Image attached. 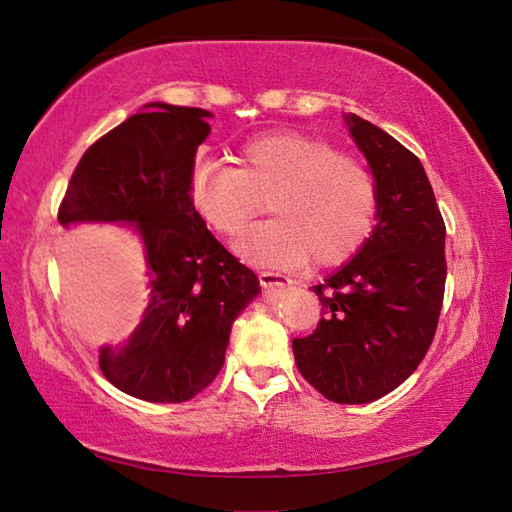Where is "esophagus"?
<instances>
[{"instance_id": "34e87169", "label": "esophagus", "mask_w": 512, "mask_h": 512, "mask_svg": "<svg viewBox=\"0 0 512 512\" xmlns=\"http://www.w3.org/2000/svg\"><path fill=\"white\" fill-rule=\"evenodd\" d=\"M257 277H259V286L262 288H284L290 284L284 275L270 273V270H264V273H259Z\"/></svg>"}]
</instances>
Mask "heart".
<instances>
[{
    "label": "heart",
    "mask_w": 512,
    "mask_h": 512,
    "mask_svg": "<svg viewBox=\"0 0 512 512\" xmlns=\"http://www.w3.org/2000/svg\"><path fill=\"white\" fill-rule=\"evenodd\" d=\"M239 167L204 162L191 176L193 211L213 233L233 239L268 209L275 217L237 242L246 262L268 268H332L352 259L378 213L374 173L321 136L279 129L246 140Z\"/></svg>",
    "instance_id": "obj_1"
}]
</instances>
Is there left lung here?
I'll list each match as a JSON object with an SVG mask.
<instances>
[{
	"instance_id": "left-lung-1",
	"label": "left lung",
	"mask_w": 512,
	"mask_h": 512,
	"mask_svg": "<svg viewBox=\"0 0 512 512\" xmlns=\"http://www.w3.org/2000/svg\"><path fill=\"white\" fill-rule=\"evenodd\" d=\"M345 123L376 178V226L350 262L312 288L323 319L292 352L319 394L363 405L405 383L429 350L447 281V228L418 156L361 116Z\"/></svg>"
}]
</instances>
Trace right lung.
Masks as SVG:
<instances>
[{"instance_id":"add662e5","label":"right lung","mask_w":512,"mask_h":512,"mask_svg":"<svg viewBox=\"0 0 512 512\" xmlns=\"http://www.w3.org/2000/svg\"><path fill=\"white\" fill-rule=\"evenodd\" d=\"M85 151L59 224L123 222L145 250L149 306L125 343L101 347L105 378L147 402H184L224 365L231 325L259 279L193 211L195 151L209 136L200 107L149 103Z\"/></svg>"}]
</instances>
